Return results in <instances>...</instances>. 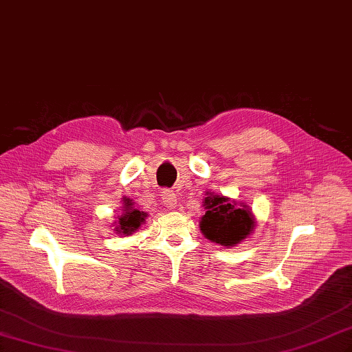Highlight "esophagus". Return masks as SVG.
I'll list each match as a JSON object with an SVG mask.
<instances>
[{
	"label": "esophagus",
	"instance_id": "34e87169",
	"mask_svg": "<svg viewBox=\"0 0 352 352\" xmlns=\"http://www.w3.org/2000/svg\"><path fill=\"white\" fill-rule=\"evenodd\" d=\"M162 198H163V202L166 204V207L168 208H175L176 207V194L173 192V190L170 189H164L163 194H162Z\"/></svg>",
	"mask_w": 352,
	"mask_h": 352
}]
</instances>
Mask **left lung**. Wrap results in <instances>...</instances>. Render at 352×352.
<instances>
[{
	"label": "left lung",
	"mask_w": 352,
	"mask_h": 352,
	"mask_svg": "<svg viewBox=\"0 0 352 352\" xmlns=\"http://www.w3.org/2000/svg\"><path fill=\"white\" fill-rule=\"evenodd\" d=\"M204 206L207 211L199 221V228L211 242L232 247L247 238L254 228L251 212L235 207V202L230 204L229 198L211 194L206 198Z\"/></svg>",
	"instance_id": "left-lung-1"
}]
</instances>
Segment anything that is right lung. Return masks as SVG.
<instances>
[{
    "mask_svg": "<svg viewBox=\"0 0 352 352\" xmlns=\"http://www.w3.org/2000/svg\"><path fill=\"white\" fill-rule=\"evenodd\" d=\"M146 214L144 211H140L132 207V202L129 198H124V210L123 216L119 219V226H117V232L124 233V235H131L138 228H140L145 221Z\"/></svg>",
    "mask_w": 352,
    "mask_h": 352,
    "instance_id": "add662e5",
    "label": "right lung"
}]
</instances>
